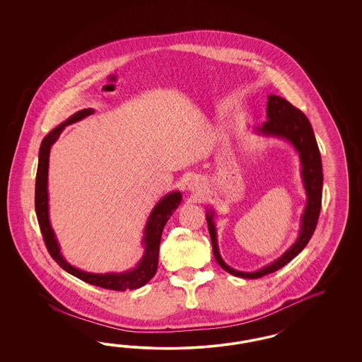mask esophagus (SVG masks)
Masks as SVG:
<instances>
[{
	"mask_svg": "<svg viewBox=\"0 0 362 362\" xmlns=\"http://www.w3.org/2000/svg\"><path fill=\"white\" fill-rule=\"evenodd\" d=\"M197 186V183L195 182H191V187H195Z\"/></svg>",
	"mask_w": 362,
	"mask_h": 362,
	"instance_id": "1",
	"label": "esophagus"
}]
</instances>
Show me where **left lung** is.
Returning a JSON list of instances; mask_svg holds the SVG:
<instances>
[{"mask_svg": "<svg viewBox=\"0 0 362 362\" xmlns=\"http://www.w3.org/2000/svg\"><path fill=\"white\" fill-rule=\"evenodd\" d=\"M267 118L268 121L264 122L262 127H257L256 132L263 135L279 136L293 144L301 162V176H303L305 192H307V206L301 216V230L295 244L289 250H286L284 255H281L277 260H274V263L255 272L236 271L224 263V260L220 256L219 247H218L216 228L214 223L215 214L214 211L207 212L206 215L207 226H209V236L212 241V251L216 262L228 274L243 277V279L263 277L265 274L279 271L280 268L284 267L285 264L295 259L297 255L305 248L308 241L310 240L313 232L316 230L320 209H321L324 176H322L321 155H320L317 142H316L310 122L308 121L305 114L301 110L296 109L286 99L274 94L268 95Z\"/></svg>", "mask_w": 362, "mask_h": 362, "instance_id": "8db88e82", "label": "left lung"}]
</instances>
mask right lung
Segmentation results:
<instances>
[{"mask_svg":"<svg viewBox=\"0 0 362 362\" xmlns=\"http://www.w3.org/2000/svg\"><path fill=\"white\" fill-rule=\"evenodd\" d=\"M93 112H94L93 109L79 110L69 119H66L64 123H61L59 126L53 129L42 139L40 153H38V167H37V176H35V199H34L35 214L44 236L46 248L50 253V256L54 259L55 263L58 264L62 269H65L67 274H73L88 284L100 286L105 289H111V291L124 292V291H132L147 284L153 279V274H156L162 232L165 228V223L180 204L182 194L179 191L170 192L165 197H162L153 207L144 227L142 240L144 252L139 263L135 265V268L121 274H90V272L81 271L76 267H73L71 264L67 263L61 253V248L55 238L54 230L52 228L50 220H49V197H47L49 155H50L52 146L59 138L61 132H64L66 126L74 122L81 121L88 115H91Z\"/></svg>","mask_w":362,"mask_h":362,"instance_id":"add662e5","label":"right lung"}]
</instances>
